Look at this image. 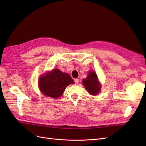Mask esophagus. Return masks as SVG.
Segmentation results:
<instances>
[{
    "label": "esophagus",
    "instance_id": "34e87169",
    "mask_svg": "<svg viewBox=\"0 0 146 146\" xmlns=\"http://www.w3.org/2000/svg\"><path fill=\"white\" fill-rule=\"evenodd\" d=\"M74 82H75V83H76V84H78V82H79L78 78H76V79H75Z\"/></svg>",
    "mask_w": 146,
    "mask_h": 146
}]
</instances>
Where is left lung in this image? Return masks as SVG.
Listing matches in <instances>:
<instances>
[{"mask_svg":"<svg viewBox=\"0 0 146 146\" xmlns=\"http://www.w3.org/2000/svg\"><path fill=\"white\" fill-rule=\"evenodd\" d=\"M82 82L86 90L92 95L98 94L100 91V86L98 77L95 72L92 70L88 73L86 78L83 79Z\"/></svg>","mask_w":146,"mask_h":146,"instance_id":"obj_1","label":"left lung"}]
</instances>
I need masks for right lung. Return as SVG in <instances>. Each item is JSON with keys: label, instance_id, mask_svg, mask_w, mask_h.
<instances>
[{"label": "right lung", "instance_id": "1", "mask_svg": "<svg viewBox=\"0 0 146 146\" xmlns=\"http://www.w3.org/2000/svg\"><path fill=\"white\" fill-rule=\"evenodd\" d=\"M74 83L69 74L54 69L40 77L39 87L43 94L56 99L63 94L66 86Z\"/></svg>", "mask_w": 146, "mask_h": 146}]
</instances>
